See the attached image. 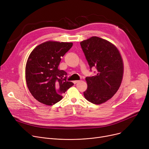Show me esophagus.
<instances>
[{"label":"esophagus","mask_w":149,"mask_h":149,"mask_svg":"<svg viewBox=\"0 0 149 149\" xmlns=\"http://www.w3.org/2000/svg\"><path fill=\"white\" fill-rule=\"evenodd\" d=\"M78 82H79V80H75V81H73V83H74V84H76V83H77Z\"/></svg>","instance_id":"esophagus-1"}]
</instances>
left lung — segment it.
<instances>
[{
  "mask_svg": "<svg viewBox=\"0 0 149 149\" xmlns=\"http://www.w3.org/2000/svg\"><path fill=\"white\" fill-rule=\"evenodd\" d=\"M90 70H97L95 76L87 77V90L84 96L89 102L100 104L111 98L118 90L123 75V63L116 47L98 37L80 42Z\"/></svg>",
  "mask_w": 149,
  "mask_h": 149,
  "instance_id": "1",
  "label": "left lung"
}]
</instances>
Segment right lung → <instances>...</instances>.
Returning <instances> with one entry per match:
<instances>
[{"label":"right lung","instance_id":"right-lung-1","mask_svg":"<svg viewBox=\"0 0 149 149\" xmlns=\"http://www.w3.org/2000/svg\"><path fill=\"white\" fill-rule=\"evenodd\" d=\"M72 45V43L46 42L37 46L29 55L25 70L26 84L39 102L55 104L74 85L67 81V72L58 69L61 57Z\"/></svg>","mask_w":149,"mask_h":149}]
</instances>
